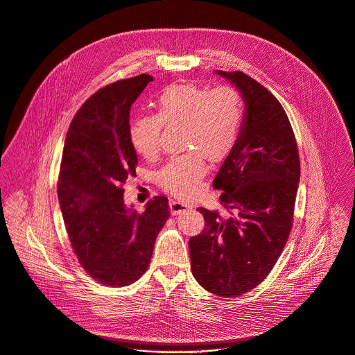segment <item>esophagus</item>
I'll return each instance as SVG.
<instances>
[{
	"label": "esophagus",
	"instance_id": "obj_1",
	"mask_svg": "<svg viewBox=\"0 0 355 355\" xmlns=\"http://www.w3.org/2000/svg\"><path fill=\"white\" fill-rule=\"evenodd\" d=\"M169 208H171V214L172 215H180L182 212H186L189 209H191V205L183 201H178V200H171L169 201Z\"/></svg>",
	"mask_w": 355,
	"mask_h": 355
}]
</instances>
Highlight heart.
Returning <instances> with one entry per match:
<instances>
[{"mask_svg": "<svg viewBox=\"0 0 355 355\" xmlns=\"http://www.w3.org/2000/svg\"><path fill=\"white\" fill-rule=\"evenodd\" d=\"M245 117V103L236 87L214 89L184 83L165 88L157 101V114H143L132 122L129 137L135 150L154 159L161 150L164 125H182L183 148L193 150L169 161L158 172L162 190L180 198L193 197L211 162L226 158L236 146Z\"/></svg>", "mask_w": 355, "mask_h": 355, "instance_id": "heart-1", "label": "heart"}]
</instances>
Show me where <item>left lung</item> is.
<instances>
[{"mask_svg": "<svg viewBox=\"0 0 355 355\" xmlns=\"http://www.w3.org/2000/svg\"><path fill=\"white\" fill-rule=\"evenodd\" d=\"M230 80L245 102L234 148L214 187L222 190L223 212L198 208L205 229L189 241L191 271L208 292L234 297L270 274L286 245L300 179L295 133L277 98L242 71Z\"/></svg>", "mask_w": 355, "mask_h": 355, "instance_id": "8db88e82", "label": "left lung"}]
</instances>
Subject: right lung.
I'll list each match as a JSON object with an SVG mask.
<instances>
[{"instance_id":"add662e5","label":"right lung","mask_w":355,"mask_h":355,"mask_svg":"<svg viewBox=\"0 0 355 355\" xmlns=\"http://www.w3.org/2000/svg\"><path fill=\"white\" fill-rule=\"evenodd\" d=\"M151 81L140 74L95 92L74 116L64 141L58 197L66 232L81 267L106 286H128L146 272L171 215L164 196L150 200L141 214L123 204L122 184L136 176L137 166L129 112Z\"/></svg>"}]
</instances>
